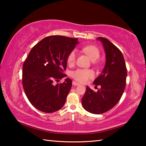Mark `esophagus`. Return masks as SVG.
<instances>
[{
    "label": "esophagus",
    "mask_w": 146,
    "mask_h": 146,
    "mask_svg": "<svg viewBox=\"0 0 146 146\" xmlns=\"http://www.w3.org/2000/svg\"><path fill=\"white\" fill-rule=\"evenodd\" d=\"M72 84H73V86H78V85H80V84H78V82H75V81H73Z\"/></svg>",
    "instance_id": "obj_1"
}]
</instances>
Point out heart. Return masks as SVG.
I'll use <instances>...</instances> for the list:
<instances>
[{
	"label": "heart",
	"mask_w": 146,
	"mask_h": 146,
	"mask_svg": "<svg viewBox=\"0 0 146 146\" xmlns=\"http://www.w3.org/2000/svg\"><path fill=\"white\" fill-rule=\"evenodd\" d=\"M82 51L85 53L92 61H96L100 57V50L97 46L93 45H88L84 46ZM76 51L75 49L71 51L67 57V62L69 65H73L76 62ZM95 76V73L93 70H86V69H78L74 71L71 73V76L77 82L86 83L88 80L93 78Z\"/></svg>",
	"instance_id": "1"
}]
</instances>
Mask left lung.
<instances>
[{"instance_id": "1", "label": "left lung", "mask_w": 146, "mask_h": 146, "mask_svg": "<svg viewBox=\"0 0 146 146\" xmlns=\"http://www.w3.org/2000/svg\"><path fill=\"white\" fill-rule=\"evenodd\" d=\"M106 53V64L100 75L94 80L100 86L97 92L86 87L82 98L83 108L93 114H102L112 109L122 97L125 88L127 68L120 49L108 39L98 37Z\"/></svg>"}]
</instances>
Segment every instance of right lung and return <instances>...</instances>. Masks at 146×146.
Here are the masks:
<instances>
[{"label":"right lung","instance_id":"obj_1","mask_svg":"<svg viewBox=\"0 0 146 146\" xmlns=\"http://www.w3.org/2000/svg\"><path fill=\"white\" fill-rule=\"evenodd\" d=\"M78 43V38L51 35L35 46L23 64V86L27 98L35 108L44 113H53L63 107L72 86L67 78L68 54Z\"/></svg>","mask_w":146,"mask_h":146}]
</instances>
